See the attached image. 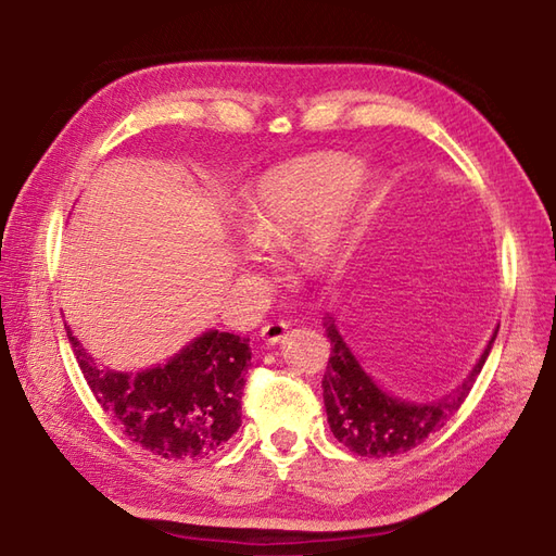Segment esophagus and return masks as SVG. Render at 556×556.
Instances as JSON below:
<instances>
[{"label": "esophagus", "mask_w": 556, "mask_h": 556, "mask_svg": "<svg viewBox=\"0 0 556 556\" xmlns=\"http://www.w3.org/2000/svg\"><path fill=\"white\" fill-rule=\"evenodd\" d=\"M260 334H262L264 344L276 346V344H280V342H286V337H288V323H282V320L268 323V325H264Z\"/></svg>", "instance_id": "34e87169"}]
</instances>
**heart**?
Here are the masks:
<instances>
[{
  "mask_svg": "<svg viewBox=\"0 0 556 556\" xmlns=\"http://www.w3.org/2000/svg\"><path fill=\"white\" fill-rule=\"evenodd\" d=\"M358 169V160L344 153H314L262 174L242 210L252 245H288L304 230L296 250L302 266L316 276L340 274L382 191L377 176Z\"/></svg>",
  "mask_w": 556,
  "mask_h": 556,
  "instance_id": "1",
  "label": "heart"
}]
</instances>
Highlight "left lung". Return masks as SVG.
Returning a JSON list of instances; mask_svg holds the SVG:
<instances>
[{"mask_svg":"<svg viewBox=\"0 0 556 556\" xmlns=\"http://www.w3.org/2000/svg\"><path fill=\"white\" fill-rule=\"evenodd\" d=\"M330 340V361L323 377V401L334 439L363 457H391L408 453L439 431L459 410L489 358L497 328L467 377L437 401H408L389 394L365 372L349 349L332 316L323 323Z\"/></svg>","mask_w":556,"mask_h":556,"instance_id":"8db88e82","label":"left lung"}]
</instances>
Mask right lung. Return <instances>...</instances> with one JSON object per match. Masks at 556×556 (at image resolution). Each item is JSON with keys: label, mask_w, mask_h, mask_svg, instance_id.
Wrapping results in <instances>:
<instances>
[{"label": "right lung", "mask_w": 556, "mask_h": 556, "mask_svg": "<svg viewBox=\"0 0 556 556\" xmlns=\"http://www.w3.org/2000/svg\"><path fill=\"white\" fill-rule=\"evenodd\" d=\"M67 340L85 380L113 425L165 459L219 453L240 427V399L252 349L248 337L207 330L167 363L139 372L103 368L71 328Z\"/></svg>", "instance_id": "add662e5"}]
</instances>
